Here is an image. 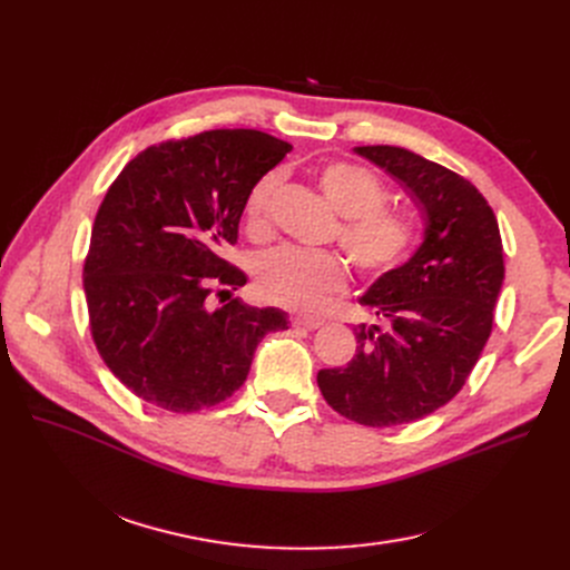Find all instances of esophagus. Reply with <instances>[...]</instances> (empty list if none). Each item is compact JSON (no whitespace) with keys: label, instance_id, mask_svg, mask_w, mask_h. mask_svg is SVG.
<instances>
[{"label":"esophagus","instance_id":"34e87169","mask_svg":"<svg viewBox=\"0 0 570 570\" xmlns=\"http://www.w3.org/2000/svg\"><path fill=\"white\" fill-rule=\"evenodd\" d=\"M292 324L294 327H304V330H320L322 324H324V320L322 317H308V315H296V317H292Z\"/></svg>","mask_w":570,"mask_h":570}]
</instances>
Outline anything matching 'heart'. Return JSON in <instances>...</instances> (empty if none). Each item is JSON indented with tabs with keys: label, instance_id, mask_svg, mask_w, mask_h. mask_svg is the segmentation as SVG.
Listing matches in <instances>:
<instances>
[{
	"label": "heart",
	"instance_id": "obj_1",
	"mask_svg": "<svg viewBox=\"0 0 570 570\" xmlns=\"http://www.w3.org/2000/svg\"><path fill=\"white\" fill-rule=\"evenodd\" d=\"M281 187V174L259 178L246 197L243 220L253 236L268 232L271 202ZM317 187L343 215L341 243L364 274L381 276L401 264L413 246V225L401 213L385 208L387 189L371 171L334 161L320 169ZM255 287L266 302L287 308H315L345 285L347 266L332 253H308L283 246L255 259Z\"/></svg>",
	"mask_w": 570,
	"mask_h": 570
}]
</instances>
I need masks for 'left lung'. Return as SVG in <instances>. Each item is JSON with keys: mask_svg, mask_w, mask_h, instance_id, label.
<instances>
[{"mask_svg": "<svg viewBox=\"0 0 570 570\" xmlns=\"http://www.w3.org/2000/svg\"><path fill=\"white\" fill-rule=\"evenodd\" d=\"M352 150L409 187L424 238L360 296L377 322L357 324V355L322 368L317 385L343 417L396 426L439 411L464 387L492 334L503 246L494 210L466 178L399 146Z\"/></svg>", "mask_w": 570, "mask_h": 570, "instance_id": "left-lung-1", "label": "left lung"}]
</instances>
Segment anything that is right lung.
I'll return each instance as SVG.
<instances>
[{
    "mask_svg": "<svg viewBox=\"0 0 570 570\" xmlns=\"http://www.w3.org/2000/svg\"><path fill=\"white\" fill-rule=\"evenodd\" d=\"M289 150L257 129H213L146 148L108 187L83 268L90 330L111 373L157 409L229 399L259 341L287 330L281 308H210L208 296L246 285L223 250L253 185Z\"/></svg>",
    "mask_w": 570,
    "mask_h": 570,
    "instance_id": "add662e5",
    "label": "right lung"
}]
</instances>
